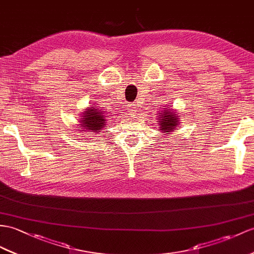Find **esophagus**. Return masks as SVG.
<instances>
[{
    "mask_svg": "<svg viewBox=\"0 0 254 254\" xmlns=\"http://www.w3.org/2000/svg\"><path fill=\"white\" fill-rule=\"evenodd\" d=\"M127 110L129 111V112H135V111L138 110V106L135 103H129L128 104V108H127Z\"/></svg>",
    "mask_w": 254,
    "mask_h": 254,
    "instance_id": "obj_1",
    "label": "esophagus"
}]
</instances>
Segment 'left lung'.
<instances>
[{
    "instance_id": "8db88e82",
    "label": "left lung",
    "mask_w": 254,
    "mask_h": 254,
    "mask_svg": "<svg viewBox=\"0 0 254 254\" xmlns=\"http://www.w3.org/2000/svg\"><path fill=\"white\" fill-rule=\"evenodd\" d=\"M159 123H160V129H162L164 132H169L171 130H175V128L179 124V120L177 116H175L174 113L170 112L169 110H167V111H164V114L160 115Z\"/></svg>"
}]
</instances>
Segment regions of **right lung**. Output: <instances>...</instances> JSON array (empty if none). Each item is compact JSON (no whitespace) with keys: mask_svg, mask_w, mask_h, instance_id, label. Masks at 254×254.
Listing matches in <instances>:
<instances>
[{"mask_svg":"<svg viewBox=\"0 0 254 254\" xmlns=\"http://www.w3.org/2000/svg\"><path fill=\"white\" fill-rule=\"evenodd\" d=\"M84 114L85 116H82L83 120H80L82 124L79 127H85V130H91L95 132L102 130V127L106 125V120H104L102 112L97 109H87Z\"/></svg>","mask_w":254,"mask_h":254,"instance_id":"1","label":"right lung"}]
</instances>
